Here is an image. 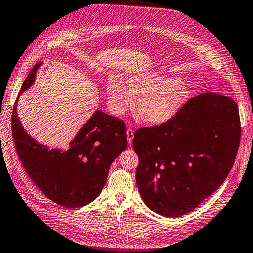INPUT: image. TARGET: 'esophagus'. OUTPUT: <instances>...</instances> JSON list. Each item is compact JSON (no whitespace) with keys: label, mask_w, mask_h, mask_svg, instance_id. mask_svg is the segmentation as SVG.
Masks as SVG:
<instances>
[{"label":"esophagus","mask_w":253,"mask_h":253,"mask_svg":"<svg viewBox=\"0 0 253 253\" xmlns=\"http://www.w3.org/2000/svg\"><path fill=\"white\" fill-rule=\"evenodd\" d=\"M126 138H127V141L130 143V145L133 143V138H134V131L132 130V128H127L126 130Z\"/></svg>","instance_id":"esophagus-1"}]
</instances>
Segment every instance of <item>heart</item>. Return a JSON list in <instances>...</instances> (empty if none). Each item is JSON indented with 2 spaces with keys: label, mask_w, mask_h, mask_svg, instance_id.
<instances>
[{
  "label": "heart",
  "mask_w": 253,
  "mask_h": 253,
  "mask_svg": "<svg viewBox=\"0 0 253 253\" xmlns=\"http://www.w3.org/2000/svg\"><path fill=\"white\" fill-rule=\"evenodd\" d=\"M107 96L113 112L122 115L140 98L136 112L148 125L169 122L187 102L188 88L179 78L155 73L134 74L128 82L112 76L107 84Z\"/></svg>",
  "instance_id": "obj_1"
}]
</instances>
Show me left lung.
<instances>
[{
  "instance_id": "left-lung-1",
  "label": "left lung",
  "mask_w": 253,
  "mask_h": 253,
  "mask_svg": "<svg viewBox=\"0 0 253 253\" xmlns=\"http://www.w3.org/2000/svg\"><path fill=\"white\" fill-rule=\"evenodd\" d=\"M237 104L208 92L189 100L164 125L136 131V182L152 211L168 218L189 213L229 175L240 141Z\"/></svg>"
}]
</instances>
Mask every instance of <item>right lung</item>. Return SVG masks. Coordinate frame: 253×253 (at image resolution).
Instances as JSON below:
<instances>
[{
    "instance_id": "add662e5",
    "label": "right lung",
    "mask_w": 253,
    "mask_h": 253,
    "mask_svg": "<svg viewBox=\"0 0 253 253\" xmlns=\"http://www.w3.org/2000/svg\"><path fill=\"white\" fill-rule=\"evenodd\" d=\"M38 63L24 80L15 102L11 131L27 174L49 200L67 208L89 204L100 195L114 160L127 141L122 120L95 110L66 149H49L34 140L18 118L17 103L35 82Z\"/></svg>"
}]
</instances>
